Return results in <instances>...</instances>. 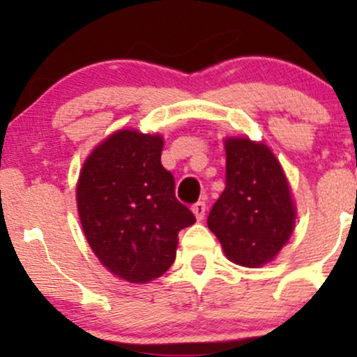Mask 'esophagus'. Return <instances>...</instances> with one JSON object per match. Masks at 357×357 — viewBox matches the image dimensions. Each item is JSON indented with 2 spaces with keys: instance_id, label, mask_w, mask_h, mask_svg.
<instances>
[{
  "instance_id": "esophagus-1",
  "label": "esophagus",
  "mask_w": 357,
  "mask_h": 357,
  "mask_svg": "<svg viewBox=\"0 0 357 357\" xmlns=\"http://www.w3.org/2000/svg\"><path fill=\"white\" fill-rule=\"evenodd\" d=\"M193 214H195L197 221H202V219L205 218V211H207V207H205V202H197L195 205L192 207Z\"/></svg>"
}]
</instances>
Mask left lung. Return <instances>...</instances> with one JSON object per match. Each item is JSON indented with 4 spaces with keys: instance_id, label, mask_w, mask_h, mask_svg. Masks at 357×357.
Returning a JSON list of instances; mask_svg holds the SVG:
<instances>
[{
    "instance_id": "1",
    "label": "left lung",
    "mask_w": 357,
    "mask_h": 357,
    "mask_svg": "<svg viewBox=\"0 0 357 357\" xmlns=\"http://www.w3.org/2000/svg\"><path fill=\"white\" fill-rule=\"evenodd\" d=\"M226 188L207 226L226 259L243 268L275 261L295 229L297 207L278 157L264 142L226 136Z\"/></svg>"
}]
</instances>
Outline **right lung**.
<instances>
[{
  "label": "right lung",
  "instance_id": "obj_1",
  "mask_svg": "<svg viewBox=\"0 0 357 357\" xmlns=\"http://www.w3.org/2000/svg\"><path fill=\"white\" fill-rule=\"evenodd\" d=\"M164 136L117 129L91 150L75 185L82 231L119 280L145 285L176 259L178 233L195 222L160 164Z\"/></svg>",
  "mask_w": 357,
  "mask_h": 357
}]
</instances>
